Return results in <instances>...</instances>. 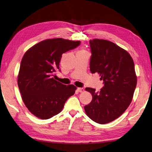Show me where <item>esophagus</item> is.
<instances>
[{
	"label": "esophagus",
	"mask_w": 152,
	"mask_h": 152,
	"mask_svg": "<svg viewBox=\"0 0 152 152\" xmlns=\"http://www.w3.org/2000/svg\"><path fill=\"white\" fill-rule=\"evenodd\" d=\"M77 90L78 92H83L84 91L83 88H77Z\"/></svg>",
	"instance_id": "1"
}]
</instances>
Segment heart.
<instances>
[{"label": "heart", "mask_w": 152, "mask_h": 152, "mask_svg": "<svg viewBox=\"0 0 152 152\" xmlns=\"http://www.w3.org/2000/svg\"><path fill=\"white\" fill-rule=\"evenodd\" d=\"M80 52H85L84 50H81V51H80Z\"/></svg>", "instance_id": "1"}]
</instances>
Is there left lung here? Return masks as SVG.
<instances>
[{"mask_svg": "<svg viewBox=\"0 0 152 152\" xmlns=\"http://www.w3.org/2000/svg\"><path fill=\"white\" fill-rule=\"evenodd\" d=\"M90 71L98 73L104 85L99 91L85 88L91 94L92 100L84 109L91 120L104 124L116 119L127 110L137 78L134 61L127 50L105 39H93L90 40Z\"/></svg>", "mask_w": 152, "mask_h": 152, "instance_id": "obj_1", "label": "left lung"}]
</instances>
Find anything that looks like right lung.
I'll return each instance as SVG.
<instances>
[{
  "label": "right lung",
  "instance_id": "add662e5",
  "mask_svg": "<svg viewBox=\"0 0 152 152\" xmlns=\"http://www.w3.org/2000/svg\"><path fill=\"white\" fill-rule=\"evenodd\" d=\"M80 41L63 38L48 39L36 44L25 53L18 75V85L23 102L30 112L48 119L62 110L77 87L66 85L53 78L63 53L80 45Z\"/></svg>",
  "mask_w": 152,
  "mask_h": 152
}]
</instances>
